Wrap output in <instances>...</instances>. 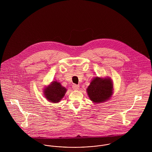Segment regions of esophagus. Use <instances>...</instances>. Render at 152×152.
Masks as SVG:
<instances>
[{"label": "esophagus", "instance_id": "34e87169", "mask_svg": "<svg viewBox=\"0 0 152 152\" xmlns=\"http://www.w3.org/2000/svg\"><path fill=\"white\" fill-rule=\"evenodd\" d=\"M72 88L74 90H78L80 88V86L78 85H77V84H73L72 85Z\"/></svg>", "mask_w": 152, "mask_h": 152}]
</instances>
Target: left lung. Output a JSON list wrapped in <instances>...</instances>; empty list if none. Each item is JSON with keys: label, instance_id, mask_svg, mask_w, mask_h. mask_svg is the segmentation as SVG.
Segmentation results:
<instances>
[{"label": "left lung", "instance_id": "left-lung-1", "mask_svg": "<svg viewBox=\"0 0 152 152\" xmlns=\"http://www.w3.org/2000/svg\"><path fill=\"white\" fill-rule=\"evenodd\" d=\"M113 84L110 78H95L87 88L88 95L91 101L100 103L108 100L112 94Z\"/></svg>", "mask_w": 152, "mask_h": 152}]
</instances>
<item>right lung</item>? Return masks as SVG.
I'll use <instances>...</instances> for the list:
<instances>
[{
	"label": "right lung",
	"mask_w": 152,
	"mask_h": 152,
	"mask_svg": "<svg viewBox=\"0 0 152 152\" xmlns=\"http://www.w3.org/2000/svg\"><path fill=\"white\" fill-rule=\"evenodd\" d=\"M44 95L49 101L51 102H58L65 95L66 88L61 86V84L53 81L52 84L44 89Z\"/></svg>",
	"instance_id": "right-lung-1"
}]
</instances>
